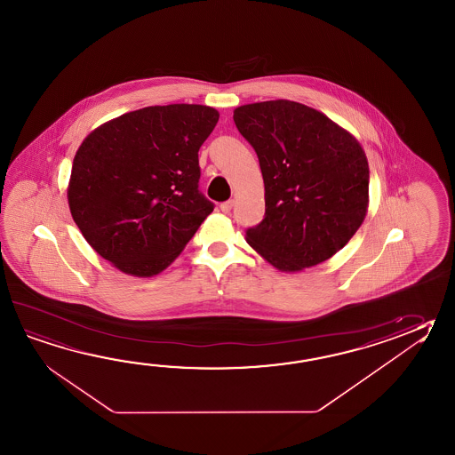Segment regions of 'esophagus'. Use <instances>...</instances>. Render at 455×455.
<instances>
[{
	"mask_svg": "<svg viewBox=\"0 0 455 455\" xmlns=\"http://www.w3.org/2000/svg\"><path fill=\"white\" fill-rule=\"evenodd\" d=\"M233 209V201L230 199V201H225V203H222L220 204V211H222L223 213H230V211Z\"/></svg>",
	"mask_w": 455,
	"mask_h": 455,
	"instance_id": "obj_1",
	"label": "esophagus"
}]
</instances>
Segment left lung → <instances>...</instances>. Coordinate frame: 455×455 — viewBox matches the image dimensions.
Returning a JSON list of instances; mask_svg holds the SVG:
<instances>
[{"label": "left lung", "instance_id": "1", "mask_svg": "<svg viewBox=\"0 0 455 455\" xmlns=\"http://www.w3.org/2000/svg\"><path fill=\"white\" fill-rule=\"evenodd\" d=\"M233 121L259 158L266 188L262 222L246 240L285 272L332 258L360 228L370 168L358 140L303 103L238 107Z\"/></svg>", "mask_w": 455, "mask_h": 455}]
</instances>
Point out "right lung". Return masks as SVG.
<instances>
[{
  "instance_id": "1",
  "label": "right lung",
  "mask_w": 455,
  "mask_h": 455,
  "mask_svg": "<svg viewBox=\"0 0 455 455\" xmlns=\"http://www.w3.org/2000/svg\"><path fill=\"white\" fill-rule=\"evenodd\" d=\"M219 121L204 105L124 113L76 152L68 203L84 238L115 267L150 277L168 267L212 212L197 152Z\"/></svg>"
}]
</instances>
